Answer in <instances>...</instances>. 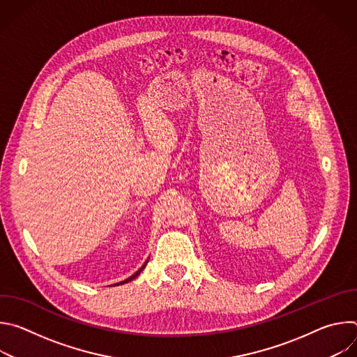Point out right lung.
Listing matches in <instances>:
<instances>
[{
  "label": "right lung",
  "mask_w": 357,
  "mask_h": 357,
  "mask_svg": "<svg viewBox=\"0 0 357 357\" xmlns=\"http://www.w3.org/2000/svg\"><path fill=\"white\" fill-rule=\"evenodd\" d=\"M146 263H148V260H146V261H145V263H144V266H142V267H141V268H139V270H138V271H137V273H134V274H132V275H131V277H128V278H127V280H124V281H121V282H117V284H114V285H120V284H126V282H128V281H131V280H134V278H135V277H138V275H139V273H141V271H142V270H144V268H145V266H146Z\"/></svg>",
  "instance_id": "add662e5"
}]
</instances>
